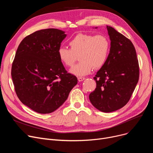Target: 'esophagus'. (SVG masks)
Returning <instances> with one entry per match:
<instances>
[{"instance_id": "esophagus-1", "label": "esophagus", "mask_w": 153, "mask_h": 153, "mask_svg": "<svg viewBox=\"0 0 153 153\" xmlns=\"http://www.w3.org/2000/svg\"><path fill=\"white\" fill-rule=\"evenodd\" d=\"M85 79V77H77V79H78V81H79V82L83 81Z\"/></svg>"}]
</instances>
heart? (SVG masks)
I'll use <instances>...</instances> for the list:
<instances>
[{
  "label": "heart",
  "mask_w": 153,
  "mask_h": 153,
  "mask_svg": "<svg viewBox=\"0 0 153 153\" xmlns=\"http://www.w3.org/2000/svg\"><path fill=\"white\" fill-rule=\"evenodd\" d=\"M70 49L60 47L58 50L61 62L66 66L71 67L76 60L79 54L80 61L70 69L71 74L82 76L89 74L95 69L101 68L108 59L110 42L103 35H92L79 33L69 42Z\"/></svg>",
  "instance_id": "heart-1"
}]
</instances>
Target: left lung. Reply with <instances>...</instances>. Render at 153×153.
I'll return each instance as SVG.
<instances>
[{"label": "left lung", "mask_w": 153, "mask_h": 153, "mask_svg": "<svg viewBox=\"0 0 153 153\" xmlns=\"http://www.w3.org/2000/svg\"><path fill=\"white\" fill-rule=\"evenodd\" d=\"M110 39L108 59L94 77L96 88L89 95L94 107L108 113L124 107L139 79V64L134 45L114 28L107 26Z\"/></svg>", "instance_id": "8db88e82"}]
</instances>
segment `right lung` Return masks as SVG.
I'll list each match as a JSON object with an SVG mask.
<instances>
[{
  "mask_svg": "<svg viewBox=\"0 0 153 153\" xmlns=\"http://www.w3.org/2000/svg\"><path fill=\"white\" fill-rule=\"evenodd\" d=\"M65 32L56 28L36 31L20 43L11 75L20 100L39 114H50L66 100L77 83L59 59Z\"/></svg>",
  "mask_w": 153,
  "mask_h": 153,
  "instance_id": "right-lung-1",
  "label": "right lung"
}]
</instances>
